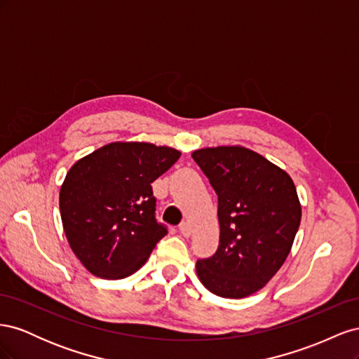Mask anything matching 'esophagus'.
<instances>
[{"instance_id":"obj_1","label":"esophagus","mask_w":359,"mask_h":359,"mask_svg":"<svg viewBox=\"0 0 359 359\" xmlns=\"http://www.w3.org/2000/svg\"><path fill=\"white\" fill-rule=\"evenodd\" d=\"M180 232L182 233V236H186V238H189V236L191 235V227H190V224H189L187 222H184V223H181V224H180Z\"/></svg>"}]
</instances>
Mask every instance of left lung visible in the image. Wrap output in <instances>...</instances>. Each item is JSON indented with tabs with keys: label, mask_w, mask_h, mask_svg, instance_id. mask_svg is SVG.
<instances>
[{
	"label": "left lung",
	"mask_w": 359,
	"mask_h": 359,
	"mask_svg": "<svg viewBox=\"0 0 359 359\" xmlns=\"http://www.w3.org/2000/svg\"><path fill=\"white\" fill-rule=\"evenodd\" d=\"M193 160L219 196L220 244L199 259L202 285L223 298L262 289L285 264L301 223V203L289 173L245 147L193 151Z\"/></svg>",
	"instance_id": "left-lung-1"
}]
</instances>
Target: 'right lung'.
<instances>
[{
    "label": "right lung",
    "mask_w": 359,
    "mask_h": 359,
    "mask_svg": "<svg viewBox=\"0 0 359 359\" xmlns=\"http://www.w3.org/2000/svg\"><path fill=\"white\" fill-rule=\"evenodd\" d=\"M181 153L149 142H112L78 160L60 190L64 233L95 277L132 276L168 233L156 222V181Z\"/></svg>",
    "instance_id": "1"
}]
</instances>
